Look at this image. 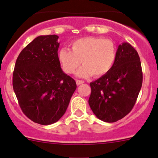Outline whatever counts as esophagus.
<instances>
[{
    "instance_id": "1",
    "label": "esophagus",
    "mask_w": 158,
    "mask_h": 158,
    "mask_svg": "<svg viewBox=\"0 0 158 158\" xmlns=\"http://www.w3.org/2000/svg\"><path fill=\"white\" fill-rule=\"evenodd\" d=\"M82 83H84V81L79 80V79H77V80H76V85H81V84H82Z\"/></svg>"
}]
</instances>
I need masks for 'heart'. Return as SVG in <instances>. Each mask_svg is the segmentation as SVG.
Instances as JSON below:
<instances>
[{"label": "heart", "mask_w": 158, "mask_h": 158, "mask_svg": "<svg viewBox=\"0 0 158 158\" xmlns=\"http://www.w3.org/2000/svg\"><path fill=\"white\" fill-rule=\"evenodd\" d=\"M71 49L63 47L58 57L65 73L73 74L80 66L79 77L102 76L112 68L116 58V47L113 41L95 36L79 38L70 43Z\"/></svg>", "instance_id": "heart-1"}]
</instances>
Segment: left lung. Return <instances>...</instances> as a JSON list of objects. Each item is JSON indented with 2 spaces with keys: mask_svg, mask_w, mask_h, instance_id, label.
Listing matches in <instances>:
<instances>
[{
  "mask_svg": "<svg viewBox=\"0 0 158 158\" xmlns=\"http://www.w3.org/2000/svg\"><path fill=\"white\" fill-rule=\"evenodd\" d=\"M138 52L128 43L118 46L112 68L91 82L89 104L97 118L106 122L123 118L135 106L142 85Z\"/></svg>",
  "mask_w": 158,
  "mask_h": 158,
  "instance_id": "obj_1",
  "label": "left lung"
}]
</instances>
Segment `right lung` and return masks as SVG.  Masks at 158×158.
Wrapping results in <instances>:
<instances>
[{
  "label": "right lung",
  "instance_id": "obj_1",
  "mask_svg": "<svg viewBox=\"0 0 158 158\" xmlns=\"http://www.w3.org/2000/svg\"><path fill=\"white\" fill-rule=\"evenodd\" d=\"M58 38H35L19 54L13 73V88L20 109L40 125L60 120L76 89V81L60 67Z\"/></svg>",
  "mask_w": 158,
  "mask_h": 158
}]
</instances>
